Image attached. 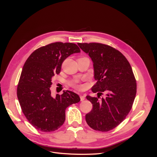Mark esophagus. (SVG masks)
<instances>
[{"label":"esophagus","mask_w":157,"mask_h":157,"mask_svg":"<svg viewBox=\"0 0 157 157\" xmlns=\"http://www.w3.org/2000/svg\"><path fill=\"white\" fill-rule=\"evenodd\" d=\"M80 99H81V101H83L85 99V96L84 95H80Z\"/></svg>","instance_id":"34e87169"}]
</instances>
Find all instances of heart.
I'll list each match as a JSON object with an SVG mask.
<instances>
[{
  "label": "heart",
  "instance_id": "obj_1",
  "mask_svg": "<svg viewBox=\"0 0 157 157\" xmlns=\"http://www.w3.org/2000/svg\"><path fill=\"white\" fill-rule=\"evenodd\" d=\"M71 85L72 86H73L74 88H77V89H79V88H80V87H81V86H80V85H79V81L78 80H74V81L71 82Z\"/></svg>",
  "mask_w": 157,
  "mask_h": 157
}]
</instances>
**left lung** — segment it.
<instances>
[{
    "label": "left lung",
    "mask_w": 157,
    "mask_h": 157,
    "mask_svg": "<svg viewBox=\"0 0 157 157\" xmlns=\"http://www.w3.org/2000/svg\"><path fill=\"white\" fill-rule=\"evenodd\" d=\"M78 44L91 58L97 81L92 91L97 92L98 97L86 96L93 108L86 114V121L94 130L109 131L120 124L132 107L137 91L132 69L125 56L110 46L97 43ZM104 93L106 96L101 99Z\"/></svg>",
    "instance_id": "left-lung-1"
}]
</instances>
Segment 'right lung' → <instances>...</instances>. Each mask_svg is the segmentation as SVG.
<instances>
[{
    "label": "right lung",
    "mask_w": 157,
    "mask_h": 157,
    "mask_svg": "<svg viewBox=\"0 0 157 157\" xmlns=\"http://www.w3.org/2000/svg\"><path fill=\"white\" fill-rule=\"evenodd\" d=\"M74 43L56 42L40 47L25 63L17 87L21 110L30 124L38 130L49 132L59 128L65 120V109L80 101L79 95L69 90L53 97L52 79L61 71L63 62L79 53Z\"/></svg>",
    "instance_id": "1"
}]
</instances>
